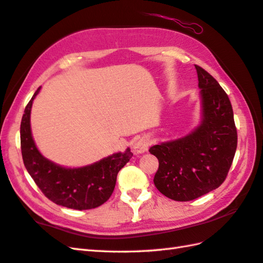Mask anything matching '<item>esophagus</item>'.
<instances>
[{
  "mask_svg": "<svg viewBox=\"0 0 263 263\" xmlns=\"http://www.w3.org/2000/svg\"><path fill=\"white\" fill-rule=\"evenodd\" d=\"M149 146H150L149 137H147V136L141 137L138 141H136L135 144H133V153H135L136 155H140V154L146 153V152H148Z\"/></svg>",
  "mask_w": 263,
  "mask_h": 263,
  "instance_id": "34e87169",
  "label": "esophagus"
}]
</instances>
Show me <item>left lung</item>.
<instances>
[{"label": "left lung", "mask_w": 263, "mask_h": 263, "mask_svg": "<svg viewBox=\"0 0 263 263\" xmlns=\"http://www.w3.org/2000/svg\"><path fill=\"white\" fill-rule=\"evenodd\" d=\"M200 89V122L186 136L149 149L159 161L154 183L175 201H191L225 181L237 147L231 100L214 77L195 65Z\"/></svg>", "instance_id": "8db88e82"}]
</instances>
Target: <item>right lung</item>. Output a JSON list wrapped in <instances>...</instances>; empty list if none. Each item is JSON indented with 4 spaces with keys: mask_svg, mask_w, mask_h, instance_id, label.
I'll use <instances>...</instances> for the list:
<instances>
[{
    "mask_svg": "<svg viewBox=\"0 0 263 263\" xmlns=\"http://www.w3.org/2000/svg\"><path fill=\"white\" fill-rule=\"evenodd\" d=\"M39 87L26 106L20 125L21 154L26 170L46 197L59 205L76 210L97 208L114 191L117 173L132 158L130 148L81 167H65L39 152L31 135L30 113Z\"/></svg>",
    "mask_w": 263,
    "mask_h": 263,
    "instance_id": "1",
    "label": "right lung"
}]
</instances>
